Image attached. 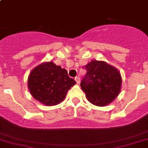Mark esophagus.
Here are the masks:
<instances>
[{
    "label": "esophagus",
    "instance_id": "obj_1",
    "mask_svg": "<svg viewBox=\"0 0 148 148\" xmlns=\"http://www.w3.org/2000/svg\"><path fill=\"white\" fill-rule=\"evenodd\" d=\"M75 80H76V82H77V84H79V83H80V78H79V77H76Z\"/></svg>",
    "mask_w": 148,
    "mask_h": 148
}]
</instances>
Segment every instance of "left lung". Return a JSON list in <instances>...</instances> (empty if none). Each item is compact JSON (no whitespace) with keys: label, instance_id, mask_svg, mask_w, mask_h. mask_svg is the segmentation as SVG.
Wrapping results in <instances>:
<instances>
[{"label":"left lung","instance_id":"1","mask_svg":"<svg viewBox=\"0 0 148 148\" xmlns=\"http://www.w3.org/2000/svg\"><path fill=\"white\" fill-rule=\"evenodd\" d=\"M80 83L87 100L97 106H107L121 92L122 79L119 71L104 61L92 60Z\"/></svg>","mask_w":148,"mask_h":148}]
</instances>
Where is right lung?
<instances>
[{"mask_svg": "<svg viewBox=\"0 0 148 148\" xmlns=\"http://www.w3.org/2000/svg\"><path fill=\"white\" fill-rule=\"evenodd\" d=\"M76 84L67 71L52 61L45 62L31 71L28 77L29 91L36 101L45 106H55L65 99L67 92Z\"/></svg>", "mask_w": 148, "mask_h": 148, "instance_id": "1", "label": "right lung"}]
</instances>
